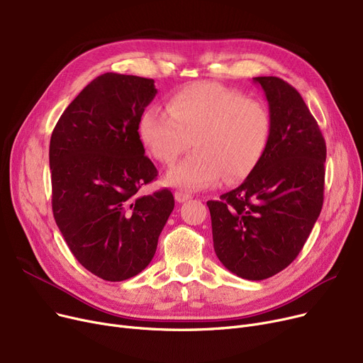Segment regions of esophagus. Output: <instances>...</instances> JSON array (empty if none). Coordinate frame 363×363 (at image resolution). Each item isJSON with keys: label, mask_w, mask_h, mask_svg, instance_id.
<instances>
[{"label": "esophagus", "mask_w": 363, "mask_h": 363, "mask_svg": "<svg viewBox=\"0 0 363 363\" xmlns=\"http://www.w3.org/2000/svg\"><path fill=\"white\" fill-rule=\"evenodd\" d=\"M189 199H191V196H189V194H185V193H181V191H177V193H175V200H177L178 203L188 201Z\"/></svg>", "instance_id": "1"}]
</instances>
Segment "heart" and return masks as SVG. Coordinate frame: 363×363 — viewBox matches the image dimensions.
I'll return each instance as SVG.
<instances>
[{"label":"heart","instance_id":"1","mask_svg":"<svg viewBox=\"0 0 363 363\" xmlns=\"http://www.w3.org/2000/svg\"><path fill=\"white\" fill-rule=\"evenodd\" d=\"M272 121L266 106L215 82H197L172 94L166 110L147 107L138 123L150 156L172 164L191 144V152L170 169L166 182L197 191L223 181L234 184L260 162L271 140Z\"/></svg>","mask_w":363,"mask_h":363}]
</instances>
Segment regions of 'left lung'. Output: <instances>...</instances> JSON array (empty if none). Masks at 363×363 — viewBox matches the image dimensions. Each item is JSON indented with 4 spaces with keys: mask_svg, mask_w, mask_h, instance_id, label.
I'll use <instances>...</instances> for the list:
<instances>
[{
    "mask_svg": "<svg viewBox=\"0 0 363 363\" xmlns=\"http://www.w3.org/2000/svg\"><path fill=\"white\" fill-rule=\"evenodd\" d=\"M272 121L264 155L245 181L207 201L218 259L237 277L260 281L298 256L323 203L327 145L301 95L277 76L253 78Z\"/></svg>",
    "mask_w": 363,
    "mask_h": 363,
    "instance_id": "left-lung-1",
    "label": "left lung"
}]
</instances>
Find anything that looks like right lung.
Masks as SVG:
<instances>
[{
	"label": "right lung",
	"mask_w": 363,
	"mask_h": 363,
	"mask_svg": "<svg viewBox=\"0 0 363 363\" xmlns=\"http://www.w3.org/2000/svg\"><path fill=\"white\" fill-rule=\"evenodd\" d=\"M156 94L152 79L104 73L67 106L51 135L55 223L76 260L106 281L147 268L175 207L167 188L138 193L157 177L138 133Z\"/></svg>",
	"instance_id": "obj_1"
}]
</instances>
